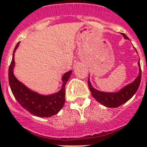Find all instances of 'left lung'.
<instances>
[{"label": "left lung", "mask_w": 147, "mask_h": 147, "mask_svg": "<svg viewBox=\"0 0 147 147\" xmlns=\"http://www.w3.org/2000/svg\"><path fill=\"white\" fill-rule=\"evenodd\" d=\"M123 37L126 40H129L125 34L122 33ZM138 67H139V74L138 76L136 77V80L129 83V85H126L124 88H122L118 92H102L95 89L92 86L91 83L90 82L89 77H88V88L91 92V94L93 98L96 100L98 103L102 104V105L107 107H118L121 105L127 102L128 100L130 99L135 93L137 92L138 89L139 88L140 83L141 80V69L140 62H138Z\"/></svg>", "instance_id": "left-lung-1"}]
</instances>
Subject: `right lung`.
Instances as JSON below:
<instances>
[{"label":"right lung","mask_w":147,"mask_h":147,"mask_svg":"<svg viewBox=\"0 0 147 147\" xmlns=\"http://www.w3.org/2000/svg\"><path fill=\"white\" fill-rule=\"evenodd\" d=\"M20 42L15 46L12 54V59L9 67V82L10 88L16 100L24 109L32 115L38 117H51L57 114L65 104V85L69 80L72 71L66 72L62 78V85L60 90L51 95H42L34 92L20 82L14 75L15 53Z\"/></svg>","instance_id":"obj_1"}]
</instances>
